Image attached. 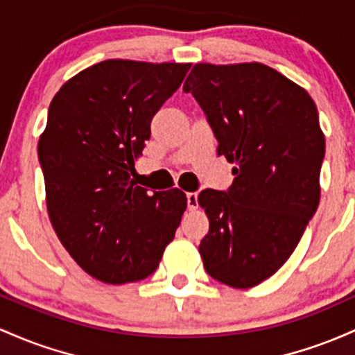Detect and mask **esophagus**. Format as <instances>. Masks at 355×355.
<instances>
[{
	"label": "esophagus",
	"instance_id": "1",
	"mask_svg": "<svg viewBox=\"0 0 355 355\" xmlns=\"http://www.w3.org/2000/svg\"><path fill=\"white\" fill-rule=\"evenodd\" d=\"M186 199H188V209L194 211L198 208V194L196 193H188L186 194Z\"/></svg>",
	"mask_w": 355,
	"mask_h": 355
}]
</instances>
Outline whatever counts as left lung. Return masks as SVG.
Segmentation results:
<instances>
[{
  "instance_id": "left-lung-1",
  "label": "left lung",
  "mask_w": 355,
  "mask_h": 355,
  "mask_svg": "<svg viewBox=\"0 0 355 355\" xmlns=\"http://www.w3.org/2000/svg\"><path fill=\"white\" fill-rule=\"evenodd\" d=\"M182 90L193 94L234 162L228 191L202 189L209 231L199 245L208 275L252 288L285 263L320 201L325 137L312 97L263 63H196Z\"/></svg>"
}]
</instances>
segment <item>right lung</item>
Returning a JSON list of instances; mask_svg holds the SVG:
<instances>
[{
  "label": "right lung",
  "mask_w": 355,
  "mask_h": 355,
  "mask_svg": "<svg viewBox=\"0 0 355 355\" xmlns=\"http://www.w3.org/2000/svg\"><path fill=\"white\" fill-rule=\"evenodd\" d=\"M191 63L105 60L57 92L38 142L46 209L70 257L103 284L144 280L157 270L188 199L181 189L135 186V159L150 121Z\"/></svg>",
  "instance_id": "obj_1"
}]
</instances>
